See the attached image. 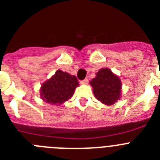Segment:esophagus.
I'll return each mask as SVG.
<instances>
[{"mask_svg":"<svg viewBox=\"0 0 160 160\" xmlns=\"http://www.w3.org/2000/svg\"><path fill=\"white\" fill-rule=\"evenodd\" d=\"M88 82H89V80L87 78H85L84 80H82L81 81V84L82 85H87L88 84Z\"/></svg>","mask_w":160,"mask_h":160,"instance_id":"34e87169","label":"esophagus"}]
</instances>
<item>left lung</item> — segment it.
<instances>
[{
	"instance_id": "obj_1",
	"label": "left lung",
	"mask_w": 160,
	"mask_h": 160,
	"mask_svg": "<svg viewBox=\"0 0 160 160\" xmlns=\"http://www.w3.org/2000/svg\"><path fill=\"white\" fill-rule=\"evenodd\" d=\"M98 100L106 105H112L121 95V81L109 69H102L90 82Z\"/></svg>"
}]
</instances>
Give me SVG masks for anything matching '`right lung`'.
Wrapping results in <instances>:
<instances>
[{"label":"right lung","instance_id":"1","mask_svg":"<svg viewBox=\"0 0 160 160\" xmlns=\"http://www.w3.org/2000/svg\"><path fill=\"white\" fill-rule=\"evenodd\" d=\"M78 86V82L75 76L59 70L42 85L41 97L46 102L60 105L72 97Z\"/></svg>","mask_w":160,"mask_h":160}]
</instances>
